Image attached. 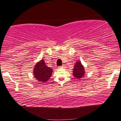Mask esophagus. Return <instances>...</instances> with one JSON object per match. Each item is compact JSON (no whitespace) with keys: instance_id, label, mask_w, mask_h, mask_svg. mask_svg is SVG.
Masks as SVG:
<instances>
[{"instance_id":"1","label":"esophagus","mask_w":121,"mask_h":121,"mask_svg":"<svg viewBox=\"0 0 121 121\" xmlns=\"http://www.w3.org/2000/svg\"><path fill=\"white\" fill-rule=\"evenodd\" d=\"M65 67V65H61V66H59V68H63V67Z\"/></svg>"}]
</instances>
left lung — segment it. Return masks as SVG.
Masks as SVG:
<instances>
[{"label": "left lung", "mask_w": 121, "mask_h": 121, "mask_svg": "<svg viewBox=\"0 0 121 121\" xmlns=\"http://www.w3.org/2000/svg\"><path fill=\"white\" fill-rule=\"evenodd\" d=\"M73 72V75L75 78H76V79H80L84 77L85 71L81 62L77 61L75 63Z\"/></svg>", "instance_id": "left-lung-1"}]
</instances>
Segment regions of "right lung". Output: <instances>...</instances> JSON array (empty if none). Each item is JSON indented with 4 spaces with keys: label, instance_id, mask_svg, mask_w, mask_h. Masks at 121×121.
<instances>
[{
    "label": "right lung",
    "instance_id": "obj_1",
    "mask_svg": "<svg viewBox=\"0 0 121 121\" xmlns=\"http://www.w3.org/2000/svg\"><path fill=\"white\" fill-rule=\"evenodd\" d=\"M52 71V69L46 65L44 60H42L35 66L34 75L38 82L44 83L50 79Z\"/></svg>",
    "mask_w": 121,
    "mask_h": 121
}]
</instances>
